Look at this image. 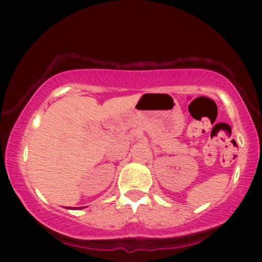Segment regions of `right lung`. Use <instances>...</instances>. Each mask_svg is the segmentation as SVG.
<instances>
[{"instance_id": "obj_1", "label": "right lung", "mask_w": 262, "mask_h": 262, "mask_svg": "<svg viewBox=\"0 0 262 262\" xmlns=\"http://www.w3.org/2000/svg\"><path fill=\"white\" fill-rule=\"evenodd\" d=\"M68 209H82V207H68Z\"/></svg>"}]
</instances>
